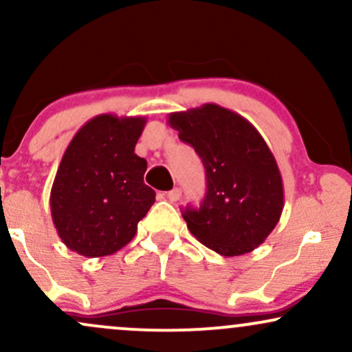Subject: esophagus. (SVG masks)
Returning <instances> with one entry per match:
<instances>
[{
	"label": "esophagus",
	"instance_id": "34e87169",
	"mask_svg": "<svg viewBox=\"0 0 352 352\" xmlns=\"http://www.w3.org/2000/svg\"><path fill=\"white\" fill-rule=\"evenodd\" d=\"M180 197H182V190L180 188H173L167 193V199L170 201H179Z\"/></svg>",
	"mask_w": 352,
	"mask_h": 352
}]
</instances>
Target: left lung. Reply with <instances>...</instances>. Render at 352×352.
I'll return each instance as SVG.
<instances>
[{
    "label": "left lung",
    "mask_w": 352,
    "mask_h": 352,
    "mask_svg": "<svg viewBox=\"0 0 352 352\" xmlns=\"http://www.w3.org/2000/svg\"><path fill=\"white\" fill-rule=\"evenodd\" d=\"M168 124L207 173L200 207L182 210L190 233L221 256L253 252L285 207L280 168L265 139L245 117L217 104L172 112Z\"/></svg>",
    "instance_id": "8db88e82"
}]
</instances>
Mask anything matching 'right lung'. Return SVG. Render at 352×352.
I'll use <instances>...</instances> for the list:
<instances>
[{"instance_id": "add662e5", "label": "right lung", "mask_w": 352, "mask_h": 352, "mask_svg": "<svg viewBox=\"0 0 352 352\" xmlns=\"http://www.w3.org/2000/svg\"><path fill=\"white\" fill-rule=\"evenodd\" d=\"M145 122V117L96 116L67 145L50 205L58 235L72 252L87 258L119 252L155 201L144 184L147 162L134 152Z\"/></svg>"}]
</instances>
